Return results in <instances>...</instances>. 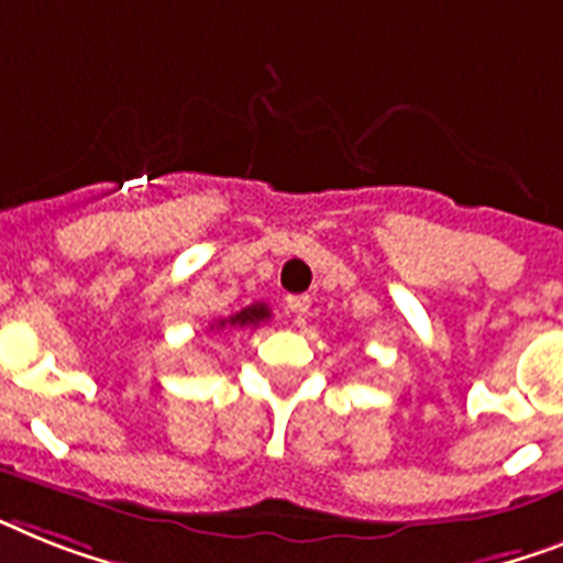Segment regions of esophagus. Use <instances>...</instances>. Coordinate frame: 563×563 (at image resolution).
Segmentation results:
<instances>
[{
    "label": "esophagus",
    "instance_id": "1",
    "mask_svg": "<svg viewBox=\"0 0 563 563\" xmlns=\"http://www.w3.org/2000/svg\"><path fill=\"white\" fill-rule=\"evenodd\" d=\"M287 308H290L292 313H308L310 296H287Z\"/></svg>",
    "mask_w": 563,
    "mask_h": 563
}]
</instances>
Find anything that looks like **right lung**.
Masks as SVG:
<instances>
[{
	"instance_id": "obj_1",
	"label": "right lung",
	"mask_w": 563,
	"mask_h": 563,
	"mask_svg": "<svg viewBox=\"0 0 563 563\" xmlns=\"http://www.w3.org/2000/svg\"><path fill=\"white\" fill-rule=\"evenodd\" d=\"M264 319H271V308L258 301V305H250V308L232 313L230 319H221L218 328H227V324H230V328H255V324H262Z\"/></svg>"
}]
</instances>
